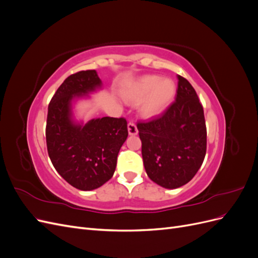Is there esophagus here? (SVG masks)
<instances>
[{
    "label": "esophagus",
    "instance_id": "1",
    "mask_svg": "<svg viewBox=\"0 0 258 258\" xmlns=\"http://www.w3.org/2000/svg\"><path fill=\"white\" fill-rule=\"evenodd\" d=\"M128 132L130 136H136L138 135V128L135 122H129L128 123Z\"/></svg>",
    "mask_w": 258,
    "mask_h": 258
}]
</instances>
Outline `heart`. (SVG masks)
<instances>
[{
  "label": "heart",
  "instance_id": "b5f03b06",
  "mask_svg": "<svg viewBox=\"0 0 258 258\" xmlns=\"http://www.w3.org/2000/svg\"><path fill=\"white\" fill-rule=\"evenodd\" d=\"M176 86L171 80H161L157 75H147L136 82L124 92V96L134 102H141L142 113L152 117L160 114L172 102Z\"/></svg>",
  "mask_w": 258,
  "mask_h": 258
}]
</instances>
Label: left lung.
<instances>
[{
	"mask_svg": "<svg viewBox=\"0 0 258 258\" xmlns=\"http://www.w3.org/2000/svg\"><path fill=\"white\" fill-rule=\"evenodd\" d=\"M175 101L160 115L139 121L146 173L165 188H177L197 173L207 153L204 107L196 90L177 75Z\"/></svg>",
	"mask_w": 258,
	"mask_h": 258,
	"instance_id": "8db88e82",
	"label": "left lung"
}]
</instances>
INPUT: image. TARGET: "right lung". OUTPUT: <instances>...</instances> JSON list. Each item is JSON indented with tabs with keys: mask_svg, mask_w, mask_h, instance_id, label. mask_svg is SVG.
I'll return each mask as SVG.
<instances>
[{
	"mask_svg": "<svg viewBox=\"0 0 258 258\" xmlns=\"http://www.w3.org/2000/svg\"><path fill=\"white\" fill-rule=\"evenodd\" d=\"M95 70L70 75L52 96L46 121V144L57 172L73 187L92 190L110 179L128 137L123 117H102L85 126L71 120V101L100 87Z\"/></svg>",
	"mask_w": 258,
	"mask_h": 258,
	"instance_id": "add662e5",
	"label": "right lung"
}]
</instances>
